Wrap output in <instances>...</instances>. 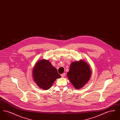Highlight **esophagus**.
<instances>
[{"label":"esophagus","mask_w":120,"mask_h":120,"mask_svg":"<svg viewBox=\"0 0 120 120\" xmlns=\"http://www.w3.org/2000/svg\"><path fill=\"white\" fill-rule=\"evenodd\" d=\"M65 73H63L61 75V76L62 77H64L65 76Z\"/></svg>","instance_id":"34e87169"}]
</instances>
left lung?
Masks as SVG:
<instances>
[{
  "instance_id": "left-lung-1",
  "label": "left lung",
  "mask_w": 120,
  "mask_h": 120,
  "mask_svg": "<svg viewBox=\"0 0 120 120\" xmlns=\"http://www.w3.org/2000/svg\"><path fill=\"white\" fill-rule=\"evenodd\" d=\"M91 75V71L89 64L81 60L72 63L67 75L75 88L79 89L86 84Z\"/></svg>"
}]
</instances>
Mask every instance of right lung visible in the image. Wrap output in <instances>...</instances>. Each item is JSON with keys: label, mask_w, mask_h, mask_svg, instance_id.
<instances>
[{"label": "right lung", "mask_w": 120, "mask_h": 120, "mask_svg": "<svg viewBox=\"0 0 120 120\" xmlns=\"http://www.w3.org/2000/svg\"><path fill=\"white\" fill-rule=\"evenodd\" d=\"M33 76L37 86L44 90L50 89L55 80L61 77L57 70L49 60L45 59L36 63L33 71Z\"/></svg>", "instance_id": "right-lung-1"}]
</instances>
